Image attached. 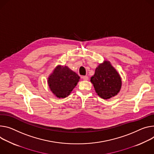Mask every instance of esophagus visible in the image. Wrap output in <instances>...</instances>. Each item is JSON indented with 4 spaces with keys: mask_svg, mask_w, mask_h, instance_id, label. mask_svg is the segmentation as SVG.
Wrapping results in <instances>:
<instances>
[{
    "mask_svg": "<svg viewBox=\"0 0 154 154\" xmlns=\"http://www.w3.org/2000/svg\"><path fill=\"white\" fill-rule=\"evenodd\" d=\"M82 79L83 80H88V76H82Z\"/></svg>",
    "mask_w": 154,
    "mask_h": 154,
    "instance_id": "obj_1",
    "label": "esophagus"
}]
</instances>
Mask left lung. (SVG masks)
I'll return each mask as SVG.
<instances>
[{"label": "left lung", "mask_w": 154, "mask_h": 154, "mask_svg": "<svg viewBox=\"0 0 154 154\" xmlns=\"http://www.w3.org/2000/svg\"><path fill=\"white\" fill-rule=\"evenodd\" d=\"M90 81L97 95L104 100L117 95L122 87L120 75L109 61H104L96 68Z\"/></svg>", "instance_id": "8db88e82"}]
</instances>
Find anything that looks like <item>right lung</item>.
<instances>
[{
  "label": "right lung",
  "mask_w": 154,
  "mask_h": 154,
  "mask_svg": "<svg viewBox=\"0 0 154 154\" xmlns=\"http://www.w3.org/2000/svg\"><path fill=\"white\" fill-rule=\"evenodd\" d=\"M80 77L67 66L58 65L48 78L50 90L59 98L70 94L79 82Z\"/></svg>",
  "instance_id": "right-lung-1"
}]
</instances>
